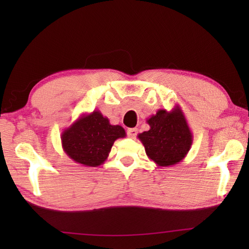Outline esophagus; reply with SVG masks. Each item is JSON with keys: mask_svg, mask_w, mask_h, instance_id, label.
<instances>
[{"mask_svg": "<svg viewBox=\"0 0 249 249\" xmlns=\"http://www.w3.org/2000/svg\"><path fill=\"white\" fill-rule=\"evenodd\" d=\"M137 135V128H128L127 129V136L130 138H135Z\"/></svg>", "mask_w": 249, "mask_h": 249, "instance_id": "esophagus-1", "label": "esophagus"}]
</instances>
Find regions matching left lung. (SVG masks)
Returning a JSON list of instances; mask_svg holds the SVG:
<instances>
[{"mask_svg":"<svg viewBox=\"0 0 249 249\" xmlns=\"http://www.w3.org/2000/svg\"><path fill=\"white\" fill-rule=\"evenodd\" d=\"M147 123L149 130L138 134L146 155L158 167L177 165L191 148L193 136L179 105L171 109L160 108Z\"/></svg>","mask_w":249,"mask_h":249,"instance_id":"8db88e82","label":"left lung"}]
</instances>
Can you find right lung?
<instances>
[{
  "label": "right lung",
  "instance_id": "1",
  "mask_svg": "<svg viewBox=\"0 0 249 249\" xmlns=\"http://www.w3.org/2000/svg\"><path fill=\"white\" fill-rule=\"evenodd\" d=\"M126 136L120 125H111L98 109L82 114L61 133L62 149L77 163L98 167L107 159L114 142Z\"/></svg>",
  "mask_w": 249,
  "mask_h": 249
}]
</instances>
